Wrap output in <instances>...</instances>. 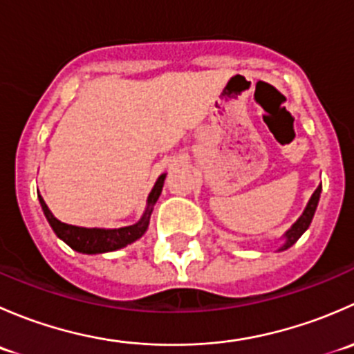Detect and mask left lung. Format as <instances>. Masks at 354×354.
<instances>
[{
  "mask_svg": "<svg viewBox=\"0 0 354 354\" xmlns=\"http://www.w3.org/2000/svg\"><path fill=\"white\" fill-rule=\"evenodd\" d=\"M320 192H322V185H320V187L313 192L312 198H310L308 205H306V209L303 210V214L299 216V219L292 224L291 230L286 231V234H284V243L279 248V252L291 248V246L299 240V236H301V234L308 230L310 223H312V219H313V214H315V210H317V205H319Z\"/></svg>",
  "mask_w": 354,
  "mask_h": 354,
  "instance_id": "8db88e82",
  "label": "left lung"
}]
</instances>
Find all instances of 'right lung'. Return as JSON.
I'll return each mask as SVG.
<instances>
[{"label": "right lung", "mask_w": 354, "mask_h": 354, "mask_svg": "<svg viewBox=\"0 0 354 354\" xmlns=\"http://www.w3.org/2000/svg\"><path fill=\"white\" fill-rule=\"evenodd\" d=\"M164 178L166 174H160L157 178L154 188L149 194L147 198V209H145L144 216L138 223L131 224V226L118 227V230H104V227H80V226H71V224L62 223V221L56 219L53 216V212L49 210V207L46 205L44 198L39 195V202H41L42 210H44V216L48 219V223L51 224L53 231L56 233V236L62 238L65 243L73 248L75 252L87 253V255H95V253H106V252H114V250H120L123 246L133 243L138 238L144 236V233L149 227V221H151L152 209H154V203L159 198L160 192H162Z\"/></svg>", "instance_id": "1"}]
</instances>
